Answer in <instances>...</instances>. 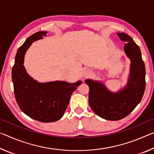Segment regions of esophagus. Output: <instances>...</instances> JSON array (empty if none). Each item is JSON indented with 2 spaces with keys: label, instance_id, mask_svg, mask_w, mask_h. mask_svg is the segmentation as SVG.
I'll list each match as a JSON object with an SVG mask.
<instances>
[{
  "label": "esophagus",
  "instance_id": "obj_1",
  "mask_svg": "<svg viewBox=\"0 0 154 154\" xmlns=\"http://www.w3.org/2000/svg\"><path fill=\"white\" fill-rule=\"evenodd\" d=\"M93 75V72L92 70L90 69H85L84 72H83V76L84 77H88V76H91V75Z\"/></svg>",
  "mask_w": 154,
  "mask_h": 154
}]
</instances>
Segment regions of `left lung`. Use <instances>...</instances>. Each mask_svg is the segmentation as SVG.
<instances>
[{
    "mask_svg": "<svg viewBox=\"0 0 154 154\" xmlns=\"http://www.w3.org/2000/svg\"><path fill=\"white\" fill-rule=\"evenodd\" d=\"M117 35L126 43L124 51L131 62L126 86L112 92L102 82L85 81L90 88L89 104L92 110L100 118L111 121L128 116L140 102L145 89V67L139 47L126 34L118 32Z\"/></svg>",
    "mask_w": 154,
    "mask_h": 154,
    "instance_id": "obj_1",
    "label": "left lung"
}]
</instances>
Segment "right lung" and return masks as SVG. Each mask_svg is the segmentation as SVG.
<instances>
[{
	"label": "right lung",
	"instance_id": "add662e5",
	"mask_svg": "<svg viewBox=\"0 0 154 154\" xmlns=\"http://www.w3.org/2000/svg\"><path fill=\"white\" fill-rule=\"evenodd\" d=\"M46 35L45 31H39L30 36L17 49L12 69V82L18 106L30 118L44 123L62 118L72 92L82 83V81L73 83L62 81L39 83L27 73L24 66L26 52L33 42Z\"/></svg>",
	"mask_w": 154,
	"mask_h": 154
}]
</instances>
